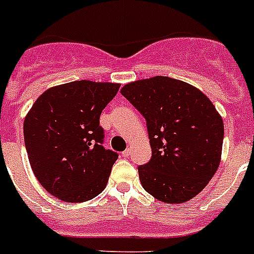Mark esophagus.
I'll return each instance as SVG.
<instances>
[{
	"instance_id": "esophagus-1",
	"label": "esophagus",
	"mask_w": 254,
	"mask_h": 254,
	"mask_svg": "<svg viewBox=\"0 0 254 254\" xmlns=\"http://www.w3.org/2000/svg\"><path fill=\"white\" fill-rule=\"evenodd\" d=\"M130 153H131V152H130V149H127V151H124L123 153H121V156H123V157H127Z\"/></svg>"
}]
</instances>
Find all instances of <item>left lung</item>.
<instances>
[{"label":"left lung","mask_w":254,"mask_h":254,"mask_svg":"<svg viewBox=\"0 0 254 254\" xmlns=\"http://www.w3.org/2000/svg\"><path fill=\"white\" fill-rule=\"evenodd\" d=\"M120 92L147 121L152 157L138 167L144 190L169 204L193 199L219 169L221 115L202 90L169 76L131 81Z\"/></svg>","instance_id":"obj_1"}]
</instances>
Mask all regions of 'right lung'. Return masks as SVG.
<instances>
[{"instance_id": "1", "label": "right lung", "mask_w": 254, "mask_h": 254, "mask_svg": "<svg viewBox=\"0 0 254 254\" xmlns=\"http://www.w3.org/2000/svg\"><path fill=\"white\" fill-rule=\"evenodd\" d=\"M120 84L76 80L48 88L24 119L28 158L39 184L64 202L93 199L118 153L102 147L100 116Z\"/></svg>"}]
</instances>
